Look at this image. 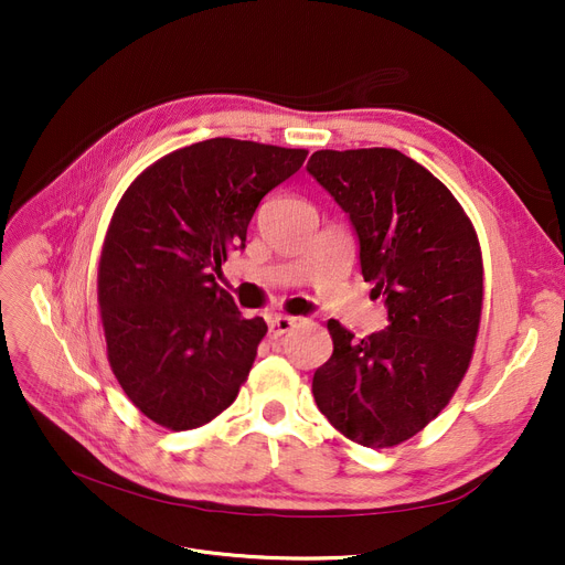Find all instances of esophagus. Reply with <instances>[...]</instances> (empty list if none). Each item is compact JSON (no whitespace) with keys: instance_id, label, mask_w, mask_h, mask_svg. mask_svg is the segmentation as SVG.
<instances>
[{"instance_id":"34e87169","label":"esophagus","mask_w":565,"mask_h":565,"mask_svg":"<svg viewBox=\"0 0 565 565\" xmlns=\"http://www.w3.org/2000/svg\"><path fill=\"white\" fill-rule=\"evenodd\" d=\"M295 318H290V316H275V318H270L267 320V328H270V337L273 339H279V337H284L286 332H290L292 328H295Z\"/></svg>"}]
</instances>
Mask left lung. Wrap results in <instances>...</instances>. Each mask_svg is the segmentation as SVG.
I'll return each mask as SVG.
<instances>
[{
	"label": "left lung",
	"mask_w": 565,
	"mask_h": 565,
	"mask_svg": "<svg viewBox=\"0 0 565 565\" xmlns=\"http://www.w3.org/2000/svg\"><path fill=\"white\" fill-rule=\"evenodd\" d=\"M307 171L350 215L387 330L354 341L328 322L334 352L313 373L328 422L369 449L424 430L462 382L483 307L477 231L449 188L396 148L316 151Z\"/></svg>",
	"instance_id": "left-lung-1"
}]
</instances>
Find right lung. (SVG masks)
Returning a JSON list of instances; mask_svg holds the SVG:
<instances>
[{"label":"right lung","mask_w":565,"mask_h":565,"mask_svg":"<svg viewBox=\"0 0 565 565\" xmlns=\"http://www.w3.org/2000/svg\"><path fill=\"white\" fill-rule=\"evenodd\" d=\"M307 153L205 139L143 169L118 201L98 265L107 360L158 426L199 428L241 392L267 324L237 311L215 275L245 249L260 199Z\"/></svg>","instance_id":"obj_1"}]
</instances>
